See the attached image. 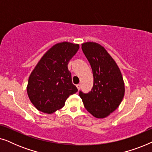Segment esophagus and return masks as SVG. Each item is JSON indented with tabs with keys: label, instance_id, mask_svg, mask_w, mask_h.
I'll list each match as a JSON object with an SVG mask.
<instances>
[{
	"label": "esophagus",
	"instance_id": "34e87169",
	"mask_svg": "<svg viewBox=\"0 0 152 152\" xmlns=\"http://www.w3.org/2000/svg\"><path fill=\"white\" fill-rule=\"evenodd\" d=\"M77 89L78 90H80V88H81V84H77Z\"/></svg>",
	"mask_w": 152,
	"mask_h": 152
}]
</instances>
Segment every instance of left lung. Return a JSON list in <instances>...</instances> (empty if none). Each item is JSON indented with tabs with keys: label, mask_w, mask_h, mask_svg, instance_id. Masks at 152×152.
I'll return each instance as SVG.
<instances>
[{
	"label": "left lung",
	"mask_w": 152,
	"mask_h": 152,
	"mask_svg": "<svg viewBox=\"0 0 152 152\" xmlns=\"http://www.w3.org/2000/svg\"><path fill=\"white\" fill-rule=\"evenodd\" d=\"M82 49L91 64L93 86L90 92H79L87 111L97 118L113 112L121 103L124 84L121 72L104 48L97 43L86 42Z\"/></svg>",
	"instance_id": "left-lung-1"
}]
</instances>
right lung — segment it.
Here are the masks:
<instances>
[{"label": "right lung", "mask_w": 152, "mask_h": 152, "mask_svg": "<svg viewBox=\"0 0 152 152\" xmlns=\"http://www.w3.org/2000/svg\"><path fill=\"white\" fill-rule=\"evenodd\" d=\"M79 48L78 44L69 42L57 43L31 72L27 91L31 102L39 111L53 113L64 107L69 95L77 92L68 64Z\"/></svg>", "instance_id": "add662e5"}]
</instances>
